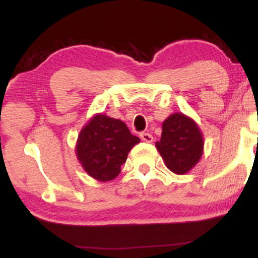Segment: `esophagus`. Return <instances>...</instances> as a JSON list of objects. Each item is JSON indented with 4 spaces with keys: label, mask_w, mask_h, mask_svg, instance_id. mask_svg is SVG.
<instances>
[{
    "label": "esophagus",
    "mask_w": 258,
    "mask_h": 258,
    "mask_svg": "<svg viewBox=\"0 0 258 258\" xmlns=\"http://www.w3.org/2000/svg\"><path fill=\"white\" fill-rule=\"evenodd\" d=\"M139 137H141V139L143 142H147V143H150V142H153V136L150 135V133H148V132H143V133H141V135H139Z\"/></svg>",
    "instance_id": "esophagus-1"
}]
</instances>
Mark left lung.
I'll return each instance as SVG.
<instances>
[{"label":"left lung","mask_w":258,"mask_h":258,"mask_svg":"<svg viewBox=\"0 0 258 258\" xmlns=\"http://www.w3.org/2000/svg\"><path fill=\"white\" fill-rule=\"evenodd\" d=\"M203 147L199 127L183 114H173L164 121L161 139L156 142L167 168L177 174L186 173L198 164Z\"/></svg>","instance_id":"left-lung-1"}]
</instances>
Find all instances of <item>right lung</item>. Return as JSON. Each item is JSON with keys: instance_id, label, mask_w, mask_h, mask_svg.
I'll use <instances>...</instances> for the list:
<instances>
[{"instance_id": "right-lung-1", "label": "right lung", "mask_w": 258, "mask_h": 258, "mask_svg": "<svg viewBox=\"0 0 258 258\" xmlns=\"http://www.w3.org/2000/svg\"><path fill=\"white\" fill-rule=\"evenodd\" d=\"M139 141L121 120L98 114L80 132L76 153L86 172L106 182L121 172L127 154Z\"/></svg>"}]
</instances>
